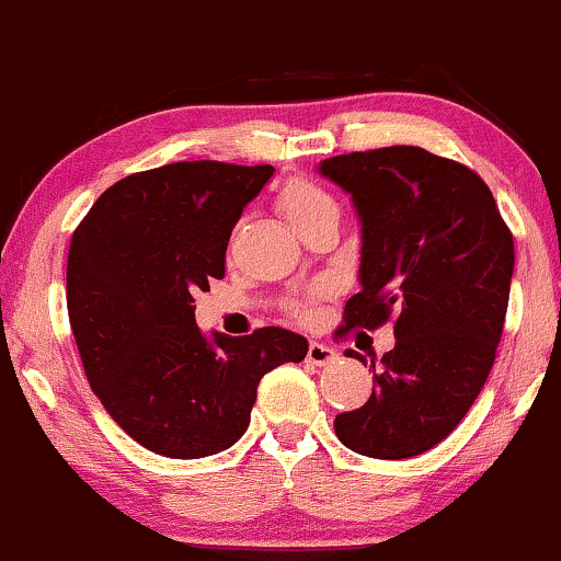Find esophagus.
Masks as SVG:
<instances>
[{"label": "esophagus", "instance_id": "obj_1", "mask_svg": "<svg viewBox=\"0 0 561 561\" xmlns=\"http://www.w3.org/2000/svg\"><path fill=\"white\" fill-rule=\"evenodd\" d=\"M339 359V352L335 348H331L328 344H318V341H312L307 348V362L309 365H331V362Z\"/></svg>", "mask_w": 561, "mask_h": 561}]
</instances>
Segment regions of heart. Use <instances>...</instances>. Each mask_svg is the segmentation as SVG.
I'll use <instances>...</instances> for the list:
<instances>
[{"label": "heart", "mask_w": 561, "mask_h": 561, "mask_svg": "<svg viewBox=\"0 0 561 561\" xmlns=\"http://www.w3.org/2000/svg\"><path fill=\"white\" fill-rule=\"evenodd\" d=\"M275 209H278V213L288 220V226L299 233L301 228L309 226V222L339 207H335L333 196L328 194L320 183H314L312 178L291 175L280 183L278 194H275ZM288 307H291L296 318L307 320L309 314H312V296L294 299Z\"/></svg>", "instance_id": "1"}]
</instances>
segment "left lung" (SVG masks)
Listing matches in <instances>:
<instances>
[{
	"label": "left lung",
	"instance_id": "1",
	"mask_svg": "<svg viewBox=\"0 0 561 561\" xmlns=\"http://www.w3.org/2000/svg\"><path fill=\"white\" fill-rule=\"evenodd\" d=\"M362 222L359 294L348 331L393 322L370 399L335 417V436L375 459H410L462 423L502 341L515 241L491 188L462 162L420 147L352 151L320 162ZM346 357L365 362L348 348Z\"/></svg>",
	"mask_w": 561,
	"mask_h": 561
}]
</instances>
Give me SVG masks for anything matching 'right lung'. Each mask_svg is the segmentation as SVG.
Listing matches in <instances>:
<instances>
[{
	"instance_id": "add662e5",
	"label": "right lung",
	"mask_w": 561,
	"mask_h": 561,
	"mask_svg": "<svg viewBox=\"0 0 561 561\" xmlns=\"http://www.w3.org/2000/svg\"><path fill=\"white\" fill-rule=\"evenodd\" d=\"M273 164L173 162L110 186L76 228L68 314L85 378L144 449L217 454L243 436L262 375L307 357L283 328L204 339L194 294L226 275L230 230Z\"/></svg>"
}]
</instances>
